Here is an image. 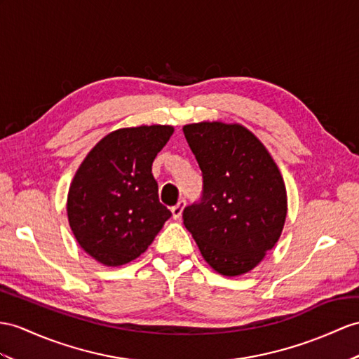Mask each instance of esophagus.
<instances>
[{
	"label": "esophagus",
	"mask_w": 359,
	"mask_h": 359,
	"mask_svg": "<svg viewBox=\"0 0 359 359\" xmlns=\"http://www.w3.org/2000/svg\"><path fill=\"white\" fill-rule=\"evenodd\" d=\"M184 207H186V201H180V203L172 207V217L173 219H180L182 216V212H184Z\"/></svg>",
	"instance_id": "obj_1"
}]
</instances>
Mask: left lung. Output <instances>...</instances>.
Instances as JSON below:
<instances>
[{"label":"left lung","mask_w":359,"mask_h":359,"mask_svg":"<svg viewBox=\"0 0 359 359\" xmlns=\"http://www.w3.org/2000/svg\"><path fill=\"white\" fill-rule=\"evenodd\" d=\"M203 170V203L182 213L204 260L216 273H250L278 242L287 213L286 186L265 144L241 123L182 126Z\"/></svg>","instance_id":"8db88e82"}]
</instances>
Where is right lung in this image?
Returning a JSON list of instances; mask_svg holds the SVG:
<instances>
[{"label":"right lung","instance_id":"add662e5","mask_svg":"<svg viewBox=\"0 0 359 359\" xmlns=\"http://www.w3.org/2000/svg\"><path fill=\"white\" fill-rule=\"evenodd\" d=\"M173 130L170 125L112 130L76 170L67 196L68 224L99 264L120 266L137 259L170 217L158 201L152 163Z\"/></svg>","mask_w":359,"mask_h":359}]
</instances>
